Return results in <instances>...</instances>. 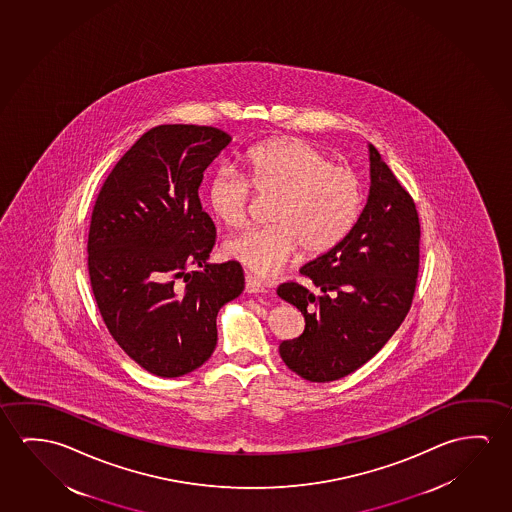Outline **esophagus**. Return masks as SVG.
<instances>
[{"label":"esophagus","mask_w":512,"mask_h":512,"mask_svg":"<svg viewBox=\"0 0 512 512\" xmlns=\"http://www.w3.org/2000/svg\"><path fill=\"white\" fill-rule=\"evenodd\" d=\"M244 291L248 292V294H264V292H268V289H266V285L260 282L259 278L246 275V278H244Z\"/></svg>","instance_id":"esophagus-1"}]
</instances>
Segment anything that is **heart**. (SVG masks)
<instances>
[{"label": "heart", "instance_id": "b5f03b06", "mask_svg": "<svg viewBox=\"0 0 512 512\" xmlns=\"http://www.w3.org/2000/svg\"><path fill=\"white\" fill-rule=\"evenodd\" d=\"M244 175L221 168L207 184V204L230 228L243 227L257 197L273 198L271 227L230 237L223 253L259 276L276 275L298 252L323 255L337 248L362 213L363 184L358 173L312 143L282 138L260 143L241 158Z\"/></svg>", "mask_w": 512, "mask_h": 512}]
</instances>
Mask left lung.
Here are the masks:
<instances>
[{
    "mask_svg": "<svg viewBox=\"0 0 512 512\" xmlns=\"http://www.w3.org/2000/svg\"><path fill=\"white\" fill-rule=\"evenodd\" d=\"M369 161V197L353 230L299 269L321 294L296 282L276 291L305 317V330L280 344V356L314 383L344 378L369 362L401 326L415 294L417 207L370 143Z\"/></svg>",
    "mask_w": 512,
    "mask_h": 512,
    "instance_id": "obj_1",
    "label": "left lung"
}]
</instances>
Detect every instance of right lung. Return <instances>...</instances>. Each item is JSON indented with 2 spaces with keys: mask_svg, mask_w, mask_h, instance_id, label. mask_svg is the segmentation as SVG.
Returning a JSON list of instances; mask_svg holds the SVG:
<instances>
[{
  "mask_svg": "<svg viewBox=\"0 0 512 512\" xmlns=\"http://www.w3.org/2000/svg\"><path fill=\"white\" fill-rule=\"evenodd\" d=\"M232 138L216 127L168 124L143 134L111 170L88 232L99 312L129 358L161 378L204 365L216 315L244 289L241 264H211L216 228L198 188Z\"/></svg>",
  "mask_w": 512,
  "mask_h": 512,
  "instance_id": "add662e5",
  "label": "right lung"
}]
</instances>
